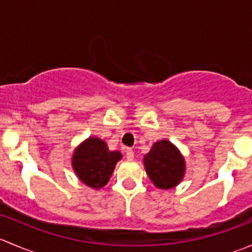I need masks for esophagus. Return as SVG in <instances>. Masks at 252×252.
<instances>
[{
	"mask_svg": "<svg viewBox=\"0 0 252 252\" xmlns=\"http://www.w3.org/2000/svg\"><path fill=\"white\" fill-rule=\"evenodd\" d=\"M126 158H128V159H133L134 158V151L131 149H126Z\"/></svg>",
	"mask_w": 252,
	"mask_h": 252,
	"instance_id": "1",
	"label": "esophagus"
}]
</instances>
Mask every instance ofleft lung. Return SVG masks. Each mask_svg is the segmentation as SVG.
<instances>
[{"label": "left lung", "instance_id": "1", "mask_svg": "<svg viewBox=\"0 0 252 252\" xmlns=\"http://www.w3.org/2000/svg\"><path fill=\"white\" fill-rule=\"evenodd\" d=\"M145 169L157 188L171 189L184 175V158L174 145L167 140L154 144L144 158Z\"/></svg>", "mask_w": 252, "mask_h": 252}]
</instances>
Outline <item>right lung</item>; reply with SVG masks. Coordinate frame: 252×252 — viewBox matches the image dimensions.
<instances>
[{"label":"right lung","instance_id":"add662e5","mask_svg":"<svg viewBox=\"0 0 252 252\" xmlns=\"http://www.w3.org/2000/svg\"><path fill=\"white\" fill-rule=\"evenodd\" d=\"M121 157V152L110 151L105 141L89 138L75 150L73 168L81 182L97 189L107 184Z\"/></svg>","mask_w":252,"mask_h":252}]
</instances>
